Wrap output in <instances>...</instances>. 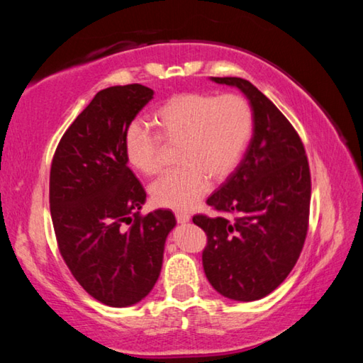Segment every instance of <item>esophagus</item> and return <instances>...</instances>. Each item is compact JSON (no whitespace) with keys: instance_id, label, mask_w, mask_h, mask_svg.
<instances>
[{"instance_id":"esophagus-1","label":"esophagus","mask_w":363,"mask_h":363,"mask_svg":"<svg viewBox=\"0 0 363 363\" xmlns=\"http://www.w3.org/2000/svg\"><path fill=\"white\" fill-rule=\"evenodd\" d=\"M189 219H190V216H189L187 213H176V220H177V223H181V224L189 223Z\"/></svg>"}]
</instances>
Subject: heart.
Returning <instances> with one entry per match:
<instances>
[{
	"label": "heart",
	"instance_id": "1",
	"mask_svg": "<svg viewBox=\"0 0 363 363\" xmlns=\"http://www.w3.org/2000/svg\"><path fill=\"white\" fill-rule=\"evenodd\" d=\"M155 134L131 125L123 143L130 168L144 176L158 174L164 163V147H177L174 171L152 184L150 195L158 206L189 210L200 201L211 179L220 182L240 163L253 134V110L240 94L182 93L173 96L152 113Z\"/></svg>",
	"mask_w": 363,
	"mask_h": 363
}]
</instances>
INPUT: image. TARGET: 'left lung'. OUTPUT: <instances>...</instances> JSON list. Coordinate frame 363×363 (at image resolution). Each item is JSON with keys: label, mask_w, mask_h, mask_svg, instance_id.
<instances>
[{"label": "left lung", "mask_w": 363, "mask_h": 363, "mask_svg": "<svg viewBox=\"0 0 363 363\" xmlns=\"http://www.w3.org/2000/svg\"><path fill=\"white\" fill-rule=\"evenodd\" d=\"M237 86L253 108V138L240 164L206 200L232 218L195 214L206 233L201 253L214 290L235 301H256L284 281L303 251L311 208V169L298 131L255 84L213 77Z\"/></svg>", "instance_id": "obj_1"}]
</instances>
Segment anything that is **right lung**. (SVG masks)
Masks as SVG:
<instances>
[{
    "mask_svg": "<svg viewBox=\"0 0 363 363\" xmlns=\"http://www.w3.org/2000/svg\"><path fill=\"white\" fill-rule=\"evenodd\" d=\"M153 91L133 83L99 91L54 152L49 208L60 256L79 285L112 307L139 303L155 285L169 210L140 214L145 190L123 157L131 121Z\"/></svg>",
    "mask_w": 363,
    "mask_h": 363,
    "instance_id": "right-lung-1",
    "label": "right lung"
}]
</instances>
